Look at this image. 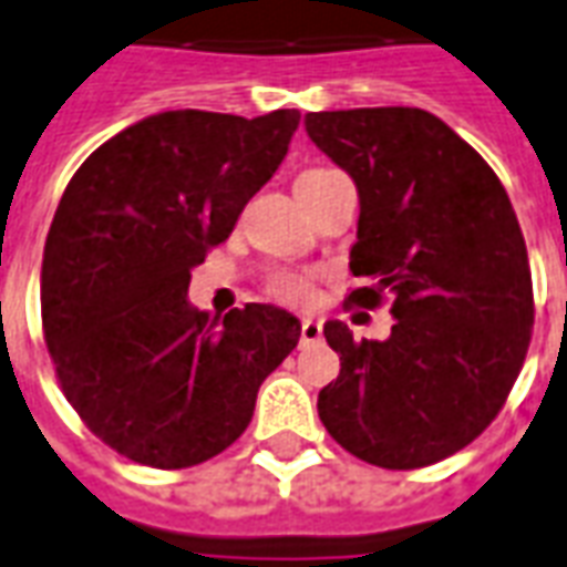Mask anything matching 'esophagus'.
Returning <instances> with one entry per match:
<instances>
[{"label": "esophagus", "instance_id": "esophagus-1", "mask_svg": "<svg viewBox=\"0 0 567 567\" xmlns=\"http://www.w3.org/2000/svg\"><path fill=\"white\" fill-rule=\"evenodd\" d=\"M321 321L316 318H303L300 321V346H312V342H321Z\"/></svg>", "mask_w": 567, "mask_h": 567}]
</instances>
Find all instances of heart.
<instances>
[{
    "label": "heart",
    "mask_w": 567,
    "mask_h": 567,
    "mask_svg": "<svg viewBox=\"0 0 567 567\" xmlns=\"http://www.w3.org/2000/svg\"><path fill=\"white\" fill-rule=\"evenodd\" d=\"M306 174H318V171H306ZM267 291L282 303H309L312 300V279L297 270H276L267 279Z\"/></svg>",
    "instance_id": "1"
}]
</instances>
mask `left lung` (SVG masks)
<instances>
[{
    "label": "left lung",
    "instance_id": "1",
    "mask_svg": "<svg viewBox=\"0 0 567 567\" xmlns=\"http://www.w3.org/2000/svg\"><path fill=\"white\" fill-rule=\"evenodd\" d=\"M306 134L354 179L351 272L363 309L390 297L388 339L327 321L339 379L318 417L348 454L421 468L493 423L529 351L535 303L526 240L493 167L421 107L306 113Z\"/></svg>",
    "mask_w": 567,
    "mask_h": 567
}]
</instances>
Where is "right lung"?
Instances as JSON below:
<instances>
[{
    "label": "right lung",
    "instance_id": "obj_1",
    "mask_svg": "<svg viewBox=\"0 0 567 567\" xmlns=\"http://www.w3.org/2000/svg\"><path fill=\"white\" fill-rule=\"evenodd\" d=\"M300 113L165 111L102 144L62 195L41 264V324L65 400L116 454L207 463L249 426L300 339L270 303H188L192 267L282 165Z\"/></svg>",
    "mask_w": 567,
    "mask_h": 567
}]
</instances>
